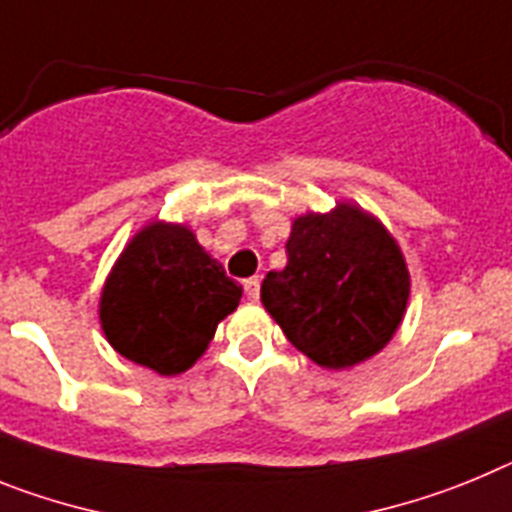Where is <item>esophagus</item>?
Here are the masks:
<instances>
[{"instance_id": "1", "label": "esophagus", "mask_w": 512, "mask_h": 512, "mask_svg": "<svg viewBox=\"0 0 512 512\" xmlns=\"http://www.w3.org/2000/svg\"><path fill=\"white\" fill-rule=\"evenodd\" d=\"M244 293H247V299L250 301H257L260 299V278H247V281H244Z\"/></svg>"}]
</instances>
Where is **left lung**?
Instances as JSON below:
<instances>
[{
    "label": "left lung",
    "mask_w": 512,
    "mask_h": 512,
    "mask_svg": "<svg viewBox=\"0 0 512 512\" xmlns=\"http://www.w3.org/2000/svg\"><path fill=\"white\" fill-rule=\"evenodd\" d=\"M286 252V268L265 275L260 299L293 348L330 371L386 348L407 311L410 270L373 213L345 201L301 213Z\"/></svg>",
    "instance_id": "8db88e82"
}]
</instances>
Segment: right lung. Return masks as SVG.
<instances>
[{
  "mask_svg": "<svg viewBox=\"0 0 512 512\" xmlns=\"http://www.w3.org/2000/svg\"><path fill=\"white\" fill-rule=\"evenodd\" d=\"M242 286L203 250L193 229L149 221L123 247L100 293V327L113 350L157 371H188L208 350Z\"/></svg>",
  "mask_w": 512,
  "mask_h": 512,
  "instance_id": "add662e5",
  "label": "right lung"
}]
</instances>
